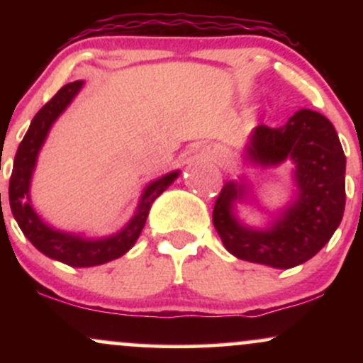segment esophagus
<instances>
[{
  "label": "esophagus",
  "instance_id": "obj_1",
  "mask_svg": "<svg viewBox=\"0 0 363 363\" xmlns=\"http://www.w3.org/2000/svg\"><path fill=\"white\" fill-rule=\"evenodd\" d=\"M203 155L206 158H210V160H220V158L223 157V150L218 147V145H206L205 148H203Z\"/></svg>",
  "mask_w": 363,
  "mask_h": 363
}]
</instances>
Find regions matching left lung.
<instances>
[{"instance_id":"obj_1","label":"left lung","mask_w":363,"mask_h":363,"mask_svg":"<svg viewBox=\"0 0 363 363\" xmlns=\"http://www.w3.org/2000/svg\"><path fill=\"white\" fill-rule=\"evenodd\" d=\"M245 162L259 167L294 164V199L264 228L249 227L235 213L245 203V177L227 181L213 208V225L239 259L289 269L314 257L343 218L347 158L338 133L319 112L301 109L280 128L259 124L249 135Z\"/></svg>"}]
</instances>
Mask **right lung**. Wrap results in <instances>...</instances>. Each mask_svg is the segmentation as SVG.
<instances>
[{
  "mask_svg": "<svg viewBox=\"0 0 363 363\" xmlns=\"http://www.w3.org/2000/svg\"><path fill=\"white\" fill-rule=\"evenodd\" d=\"M83 85H85L83 80L68 83L37 112L28 126V131L25 133L22 143L16 150L13 172L10 177V189H8L11 213H13L23 235L48 257L65 262L73 268H90V266L104 264V262L124 256L138 240L153 201L179 177V170H174V172L165 174V176L150 182L143 189L135 215L119 232L112 235L85 237L83 234H74V232L57 230L45 223L37 215L30 201V184L37 165V157H39L40 148L45 143L52 124L73 102Z\"/></svg>",
  "mask_w": 363,
  "mask_h": 363,
  "instance_id": "add662e5",
  "label": "right lung"
}]
</instances>
